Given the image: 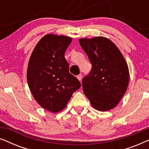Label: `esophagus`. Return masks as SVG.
<instances>
[{"label": "esophagus", "instance_id": "obj_1", "mask_svg": "<svg viewBox=\"0 0 149 149\" xmlns=\"http://www.w3.org/2000/svg\"><path fill=\"white\" fill-rule=\"evenodd\" d=\"M77 79H79V81H81V79H82V75L81 74H79V75H77Z\"/></svg>", "mask_w": 149, "mask_h": 149}]
</instances>
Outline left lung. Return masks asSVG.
Here are the masks:
<instances>
[{
	"label": "left lung",
	"mask_w": 149,
	"mask_h": 149,
	"mask_svg": "<svg viewBox=\"0 0 149 149\" xmlns=\"http://www.w3.org/2000/svg\"><path fill=\"white\" fill-rule=\"evenodd\" d=\"M79 43L92 65L91 72L83 79V93L95 109L109 111L127 91L130 77L127 63L109 38H81Z\"/></svg>",
	"instance_id": "1"
}]
</instances>
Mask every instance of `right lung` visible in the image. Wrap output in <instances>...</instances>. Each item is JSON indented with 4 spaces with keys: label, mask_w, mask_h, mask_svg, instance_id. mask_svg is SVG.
I'll return each instance as SVG.
<instances>
[{
    "label": "right lung",
    "mask_w": 149,
    "mask_h": 149,
    "mask_svg": "<svg viewBox=\"0 0 149 149\" xmlns=\"http://www.w3.org/2000/svg\"><path fill=\"white\" fill-rule=\"evenodd\" d=\"M72 42L68 36L46 34L32 52L27 81L34 98L43 109L58 113L66 107L81 83L69 72L65 52Z\"/></svg>",
    "instance_id": "1"
}]
</instances>
